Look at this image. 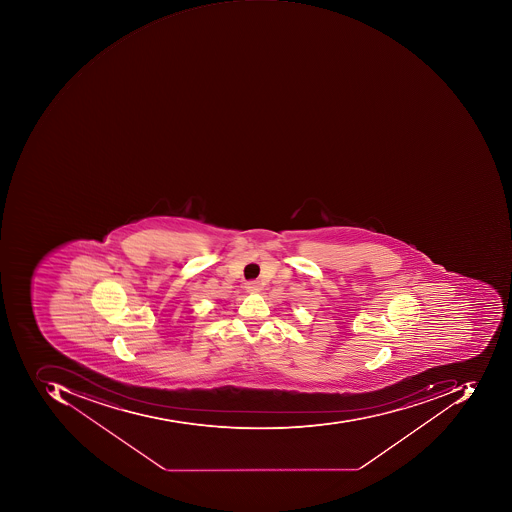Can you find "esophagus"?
<instances>
[{
    "instance_id": "obj_1",
    "label": "esophagus",
    "mask_w": 512,
    "mask_h": 512,
    "mask_svg": "<svg viewBox=\"0 0 512 512\" xmlns=\"http://www.w3.org/2000/svg\"><path fill=\"white\" fill-rule=\"evenodd\" d=\"M244 288H246V291L251 292V294H255V292H260V289H261L260 281H257V280L248 281V283H246V286H244Z\"/></svg>"
}]
</instances>
